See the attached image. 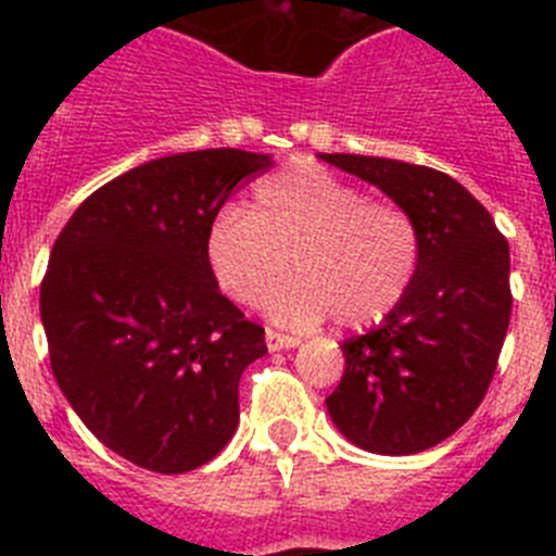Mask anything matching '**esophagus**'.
Instances as JSON below:
<instances>
[{
    "label": "esophagus",
    "instance_id": "obj_1",
    "mask_svg": "<svg viewBox=\"0 0 556 556\" xmlns=\"http://www.w3.org/2000/svg\"><path fill=\"white\" fill-rule=\"evenodd\" d=\"M298 345H301V337H289V333L267 331L269 351H283V348H298Z\"/></svg>",
    "mask_w": 556,
    "mask_h": 556
}]
</instances>
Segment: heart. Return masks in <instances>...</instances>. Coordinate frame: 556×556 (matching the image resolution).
Masks as SVG:
<instances>
[{
  "instance_id": "b5f03b06",
  "label": "heart",
  "mask_w": 556,
  "mask_h": 556,
  "mask_svg": "<svg viewBox=\"0 0 556 556\" xmlns=\"http://www.w3.org/2000/svg\"><path fill=\"white\" fill-rule=\"evenodd\" d=\"M205 267L239 306H262L278 326L312 328L337 317L362 328L404 301L420 264V230L395 203L320 164L298 161L258 180L248 214L223 208L205 230Z\"/></svg>"
}]
</instances>
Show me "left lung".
I'll return each instance as SVG.
<instances>
[{
    "mask_svg": "<svg viewBox=\"0 0 556 556\" xmlns=\"http://www.w3.org/2000/svg\"><path fill=\"white\" fill-rule=\"evenodd\" d=\"M406 208L420 230L409 292L384 323L342 342L345 372L326 397L333 426L370 454L443 443L479 409L513 312L509 244L490 211L445 172L320 152Z\"/></svg>",
    "mask_w": 556,
    "mask_h": 556,
    "instance_id": "8db88e82",
    "label": "left lung"
}]
</instances>
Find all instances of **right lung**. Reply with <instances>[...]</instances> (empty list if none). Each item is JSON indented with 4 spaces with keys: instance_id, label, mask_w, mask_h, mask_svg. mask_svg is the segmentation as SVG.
Listing matches in <instances>:
<instances>
[{
    "instance_id": "add662e5",
    "label": "right lung",
    "mask_w": 556,
    "mask_h": 556,
    "mask_svg": "<svg viewBox=\"0 0 556 556\" xmlns=\"http://www.w3.org/2000/svg\"><path fill=\"white\" fill-rule=\"evenodd\" d=\"M269 166L233 147L147 161L83 200L49 253L41 323L58 387L139 468L186 473L233 437L239 378L267 342L217 289L203 242L230 191Z\"/></svg>"
}]
</instances>
